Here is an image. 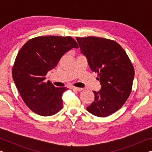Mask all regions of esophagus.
<instances>
[{"label": "esophagus", "instance_id": "esophagus-1", "mask_svg": "<svg viewBox=\"0 0 152 152\" xmlns=\"http://www.w3.org/2000/svg\"><path fill=\"white\" fill-rule=\"evenodd\" d=\"M71 88L73 90V91H82V88H78V87H75V86H72Z\"/></svg>", "mask_w": 152, "mask_h": 152}]
</instances>
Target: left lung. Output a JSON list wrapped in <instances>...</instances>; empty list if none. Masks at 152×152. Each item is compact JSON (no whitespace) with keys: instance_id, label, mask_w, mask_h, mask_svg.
I'll list each match as a JSON object with an SVG mask.
<instances>
[{"instance_id":"left-lung-1","label":"left lung","mask_w":152,"mask_h":152,"mask_svg":"<svg viewBox=\"0 0 152 152\" xmlns=\"http://www.w3.org/2000/svg\"><path fill=\"white\" fill-rule=\"evenodd\" d=\"M76 40L101 84L99 91H93L94 101L86 109L95 116H109L121 109L129 96L134 68L125 50L115 41L97 37H77Z\"/></svg>"}]
</instances>
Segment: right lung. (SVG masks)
I'll list each match as a JSON object with an SVG mask.
<instances>
[{
    "label": "right lung",
    "instance_id": "right-lung-1",
    "mask_svg": "<svg viewBox=\"0 0 152 152\" xmlns=\"http://www.w3.org/2000/svg\"><path fill=\"white\" fill-rule=\"evenodd\" d=\"M72 48H78L72 37L51 35L31 39L19 50L12 76L20 96L33 112L46 117L62 109L61 96L68 88H56L45 80L48 71Z\"/></svg>",
    "mask_w": 152,
    "mask_h": 152
}]
</instances>
